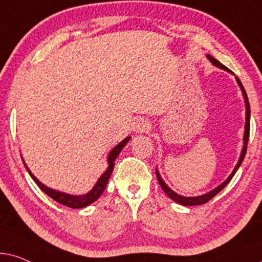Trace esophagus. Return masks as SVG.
Instances as JSON below:
<instances>
[{"instance_id": "34e87169", "label": "esophagus", "mask_w": 262, "mask_h": 262, "mask_svg": "<svg viewBox=\"0 0 262 262\" xmlns=\"http://www.w3.org/2000/svg\"><path fill=\"white\" fill-rule=\"evenodd\" d=\"M133 129L137 132V133H144V132H147L149 129L148 121L144 120V118H138V120L134 122Z\"/></svg>"}]
</instances>
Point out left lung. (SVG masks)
Segmentation results:
<instances>
[{"label":"left lung","mask_w":262,"mask_h":262,"mask_svg":"<svg viewBox=\"0 0 262 262\" xmlns=\"http://www.w3.org/2000/svg\"><path fill=\"white\" fill-rule=\"evenodd\" d=\"M207 58H208V60H210V61L212 62V63H213L214 66H217V67L222 68V69H225V71L230 72L229 69L226 68L224 64H222L221 62L215 60V58L212 57V56L207 55ZM236 80H237V82H238V85H239V87H241V90H242V92H243V97H245V100H246V106H247V107H246V132H245V138H243V139H245V146H243V149H242V153H241V157H239L238 163H237V165H236L235 169H233V171L231 172V175L229 176V179L226 180L224 183H222L221 186H218L217 188H215V189L211 190L210 193H207V194H205V195H200V196H195V198H186V196H181V195L176 194L175 191H172L171 189H170L169 187L166 186L165 183H164V181L162 180V177H160V175H159L158 170H156L157 179H158V182H159V184H160V187H162V189H163L164 191H165V194L167 195V196H169L170 199H171V200L176 201L177 204L183 205V206H195V205H202V204H206V202L210 201L212 198H214L215 195H217V194L219 193V191H221V190L223 189V188H224V187L226 186V184H228V183L230 182V181H231V179L233 177V175H235L236 171H237V169H238L239 165H241V164H242V162H243V159H245V156H246V152H247V145H248V140H249V129H250V106H249L248 96H247L245 87H243L242 82H241V80H239L238 78H236Z\"/></svg>","instance_id":"8db88e82"}]
</instances>
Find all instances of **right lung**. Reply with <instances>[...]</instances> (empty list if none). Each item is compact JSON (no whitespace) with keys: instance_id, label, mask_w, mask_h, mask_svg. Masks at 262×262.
<instances>
[{"instance_id":"right-lung-1","label":"right lung","mask_w":262,"mask_h":262,"mask_svg":"<svg viewBox=\"0 0 262 262\" xmlns=\"http://www.w3.org/2000/svg\"><path fill=\"white\" fill-rule=\"evenodd\" d=\"M129 139L130 138H125L123 141H121L120 144H118L116 147H114L113 151L110 152L109 157H107V163H109V166H107L106 171L103 173L102 176H100V179L98 180V182L96 183V186L93 187V189L90 191V193H87L85 195H80V196H74V195H69V194H64V193H61V191H57V190H54V189H50V188H48L47 186H44L43 183H40L39 181H38L36 177H34L31 171L29 170V167H26V170L29 171L30 176L32 177L34 182L37 183V186L40 188L41 190L44 191L45 194L49 195L51 199H54L55 201H57L58 204L63 205V206H67V207H71V208H81V207H86L89 206V205L92 204V202H95L96 200H98V198L100 195L103 194L104 189H105L106 184H107V181H109L111 173H113V170H114V162L116 160L117 156L120 155V152L122 151V148L124 147L125 144L129 141Z\"/></svg>"}]
</instances>
